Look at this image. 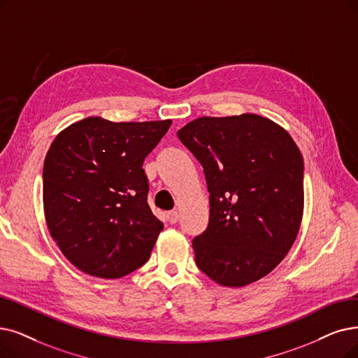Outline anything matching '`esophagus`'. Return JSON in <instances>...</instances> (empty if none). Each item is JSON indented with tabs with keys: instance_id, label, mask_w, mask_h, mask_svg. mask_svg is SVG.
Segmentation results:
<instances>
[{
	"instance_id": "34e87169",
	"label": "esophagus",
	"mask_w": 358,
	"mask_h": 358,
	"mask_svg": "<svg viewBox=\"0 0 358 358\" xmlns=\"http://www.w3.org/2000/svg\"><path fill=\"white\" fill-rule=\"evenodd\" d=\"M166 217H167V220H169V223H171V224H175L178 220H179V213L176 211V210H171V211H167L166 213Z\"/></svg>"
}]
</instances>
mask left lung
I'll list each match as a JSON object with an SVG mask.
<instances>
[{"label": "left lung", "instance_id": "1", "mask_svg": "<svg viewBox=\"0 0 358 358\" xmlns=\"http://www.w3.org/2000/svg\"><path fill=\"white\" fill-rule=\"evenodd\" d=\"M210 194L195 263L223 287H245L288 254L304 207V162L289 134L257 114L199 117L178 131Z\"/></svg>", "mask_w": 358, "mask_h": 358}]
</instances>
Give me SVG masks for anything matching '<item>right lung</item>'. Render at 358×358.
I'll use <instances>...</instances> for the list:
<instances>
[{
  "label": "right lung",
  "mask_w": 358,
  "mask_h": 358,
  "mask_svg": "<svg viewBox=\"0 0 358 358\" xmlns=\"http://www.w3.org/2000/svg\"><path fill=\"white\" fill-rule=\"evenodd\" d=\"M170 124L87 117L54 139L42 171L45 219L85 273L119 279L148 262L163 223L148 206L142 164Z\"/></svg>",
  "instance_id": "obj_1"
}]
</instances>
